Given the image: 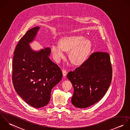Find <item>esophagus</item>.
<instances>
[{
	"instance_id": "34e87169",
	"label": "esophagus",
	"mask_w": 130,
	"mask_h": 130,
	"mask_svg": "<svg viewBox=\"0 0 130 130\" xmlns=\"http://www.w3.org/2000/svg\"><path fill=\"white\" fill-rule=\"evenodd\" d=\"M62 73H63V76H66V75H67V71H66V70L63 69V70H62Z\"/></svg>"
}]
</instances>
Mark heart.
<instances>
[{
	"label": "heart",
	"instance_id": "obj_1",
	"mask_svg": "<svg viewBox=\"0 0 130 130\" xmlns=\"http://www.w3.org/2000/svg\"><path fill=\"white\" fill-rule=\"evenodd\" d=\"M60 43H53L51 52L54 59L60 61L64 57L65 51H69L72 62L78 65L87 59L91 48L90 40L82 35H71L62 37Z\"/></svg>",
	"mask_w": 130,
	"mask_h": 130
}]
</instances>
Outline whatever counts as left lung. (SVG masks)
<instances>
[{
	"instance_id": "left-lung-1",
	"label": "left lung",
	"mask_w": 130,
	"mask_h": 130,
	"mask_svg": "<svg viewBox=\"0 0 130 130\" xmlns=\"http://www.w3.org/2000/svg\"><path fill=\"white\" fill-rule=\"evenodd\" d=\"M110 58L106 52H95L74 71L67 75L74 88L72 104L85 108L100 101L112 80Z\"/></svg>"
}]
</instances>
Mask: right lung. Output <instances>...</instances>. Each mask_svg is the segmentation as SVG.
<instances>
[{"instance_id":"obj_1","label":"right lung","mask_w":130,"mask_h":130,"mask_svg":"<svg viewBox=\"0 0 130 130\" xmlns=\"http://www.w3.org/2000/svg\"><path fill=\"white\" fill-rule=\"evenodd\" d=\"M40 27L28 30L21 38L14 51L12 79L17 94L35 108L46 105L52 89L62 78L59 67L51 60V48L33 51L29 43L34 40Z\"/></svg>"}]
</instances>
